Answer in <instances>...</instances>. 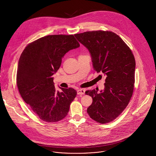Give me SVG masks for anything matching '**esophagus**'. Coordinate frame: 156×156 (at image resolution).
Listing matches in <instances>:
<instances>
[{
    "label": "esophagus",
    "instance_id": "34e87169",
    "mask_svg": "<svg viewBox=\"0 0 156 156\" xmlns=\"http://www.w3.org/2000/svg\"><path fill=\"white\" fill-rule=\"evenodd\" d=\"M85 93V90L84 89H79L77 90V94L78 95H83Z\"/></svg>",
    "mask_w": 156,
    "mask_h": 156
}]
</instances>
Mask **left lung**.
Here are the masks:
<instances>
[{
    "label": "left lung",
    "instance_id": "8db88e82",
    "mask_svg": "<svg viewBox=\"0 0 156 156\" xmlns=\"http://www.w3.org/2000/svg\"><path fill=\"white\" fill-rule=\"evenodd\" d=\"M90 52L94 70L107 77L104 89L87 90L93 103L87 109L90 117L100 123L115 120L128 105L135 83V59L131 49L112 31H93L75 34Z\"/></svg>",
    "mask_w": 156,
    "mask_h": 156
}]
</instances>
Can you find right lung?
<instances>
[{
	"instance_id": "1",
	"label": "right lung",
	"mask_w": 156,
	"mask_h": 156,
	"mask_svg": "<svg viewBox=\"0 0 156 156\" xmlns=\"http://www.w3.org/2000/svg\"><path fill=\"white\" fill-rule=\"evenodd\" d=\"M79 47L73 35H49L29 44L21 54L16 74L18 91L43 121L58 122L68 114L77 92L72 87L57 91L52 75L65 54Z\"/></svg>"
}]
</instances>
